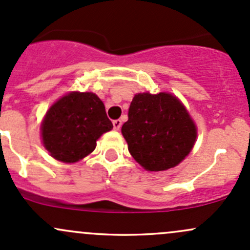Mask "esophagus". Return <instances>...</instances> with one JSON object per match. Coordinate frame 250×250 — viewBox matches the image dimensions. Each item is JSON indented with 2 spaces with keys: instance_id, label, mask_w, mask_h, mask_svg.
I'll list each match as a JSON object with an SVG mask.
<instances>
[{
  "instance_id": "obj_1",
  "label": "esophagus",
  "mask_w": 250,
  "mask_h": 250,
  "mask_svg": "<svg viewBox=\"0 0 250 250\" xmlns=\"http://www.w3.org/2000/svg\"><path fill=\"white\" fill-rule=\"evenodd\" d=\"M112 125H114V129L115 130H119L121 128V125H122V121L121 120H115L114 122H112Z\"/></svg>"
}]
</instances>
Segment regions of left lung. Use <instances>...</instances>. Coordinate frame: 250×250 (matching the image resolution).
<instances>
[{
	"mask_svg": "<svg viewBox=\"0 0 250 250\" xmlns=\"http://www.w3.org/2000/svg\"><path fill=\"white\" fill-rule=\"evenodd\" d=\"M128 150L147 171H166L188 155L197 138L190 114L167 92L138 94L131 101L128 121L122 125Z\"/></svg>",
	"mask_w": 250,
	"mask_h": 250,
	"instance_id": "8db88e82",
	"label": "left lung"
}]
</instances>
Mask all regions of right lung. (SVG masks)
Here are the masks:
<instances>
[{
  "instance_id": "obj_1",
  "label": "right lung",
  "mask_w": 250,
  "mask_h": 250,
  "mask_svg": "<svg viewBox=\"0 0 250 250\" xmlns=\"http://www.w3.org/2000/svg\"><path fill=\"white\" fill-rule=\"evenodd\" d=\"M112 129L105 106L92 92H70L57 101L41 123L42 144L62 163H77L96 148L101 135Z\"/></svg>"
}]
</instances>
